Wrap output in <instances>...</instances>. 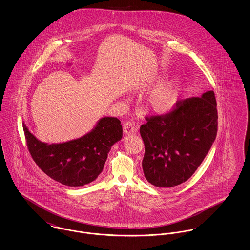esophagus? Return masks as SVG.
I'll use <instances>...</instances> for the list:
<instances>
[{"mask_svg":"<svg viewBox=\"0 0 250 250\" xmlns=\"http://www.w3.org/2000/svg\"><path fill=\"white\" fill-rule=\"evenodd\" d=\"M123 127H124L125 134H127V135L133 134V133H135V132H137V130H138V127L135 125V124L133 122H130V121L125 122Z\"/></svg>","mask_w":250,"mask_h":250,"instance_id":"34e87169","label":"esophagus"}]
</instances>
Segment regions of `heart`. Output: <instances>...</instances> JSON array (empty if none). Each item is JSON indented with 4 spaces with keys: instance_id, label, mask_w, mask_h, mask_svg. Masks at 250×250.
Segmentation results:
<instances>
[{
    "instance_id": "b5f03b06",
    "label": "heart",
    "mask_w": 250,
    "mask_h": 250,
    "mask_svg": "<svg viewBox=\"0 0 250 250\" xmlns=\"http://www.w3.org/2000/svg\"><path fill=\"white\" fill-rule=\"evenodd\" d=\"M161 84L160 80H154L138 86L139 91H146L158 87ZM178 101V93L174 85L166 84L155 89L146 100L147 107L155 113L164 114L175 107Z\"/></svg>"
}]
</instances>
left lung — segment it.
I'll return each instance as SVG.
<instances>
[{
    "label": "left lung",
    "instance_id": "left-lung-1",
    "mask_svg": "<svg viewBox=\"0 0 250 250\" xmlns=\"http://www.w3.org/2000/svg\"><path fill=\"white\" fill-rule=\"evenodd\" d=\"M217 118L214 91L180 99L165 114L146 116L140 128L146 180L157 188H172L190 178L215 140Z\"/></svg>",
    "mask_w": 250,
    "mask_h": 250
}]
</instances>
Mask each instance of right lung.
<instances>
[{"mask_svg":"<svg viewBox=\"0 0 250 250\" xmlns=\"http://www.w3.org/2000/svg\"><path fill=\"white\" fill-rule=\"evenodd\" d=\"M30 155L50 178L68 187H83L101 173L111 146L122 139L119 119L104 117L81 139L48 144L39 142L23 124Z\"/></svg>","mask_w":250,"mask_h":250,"instance_id":"add662e5","label":"right lung"}]
</instances>
